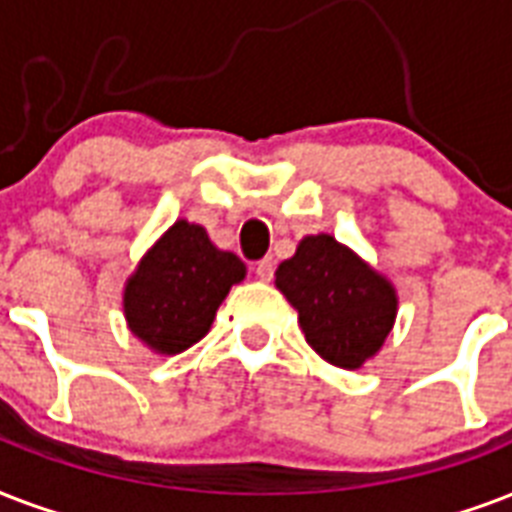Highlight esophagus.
<instances>
[{"label":"esophagus","mask_w":512,"mask_h":512,"mask_svg":"<svg viewBox=\"0 0 512 512\" xmlns=\"http://www.w3.org/2000/svg\"><path fill=\"white\" fill-rule=\"evenodd\" d=\"M253 272H256V277H259V280L269 283V280H272V275H275V261H272V259H261L259 264L253 267Z\"/></svg>","instance_id":"34e87169"}]
</instances>
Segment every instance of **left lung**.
Instances as JSON below:
<instances>
[{"instance_id": "8db88e82", "label": "left lung", "mask_w": 512, "mask_h": 512, "mask_svg": "<svg viewBox=\"0 0 512 512\" xmlns=\"http://www.w3.org/2000/svg\"><path fill=\"white\" fill-rule=\"evenodd\" d=\"M277 291L299 312L304 339L331 366L363 368L398 318V291L334 235H307L275 272Z\"/></svg>"}]
</instances>
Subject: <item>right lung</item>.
Segmentation results:
<instances>
[{
	"instance_id": "add662e5",
	"label": "right lung",
	"mask_w": 512,
	"mask_h": 512,
	"mask_svg": "<svg viewBox=\"0 0 512 512\" xmlns=\"http://www.w3.org/2000/svg\"><path fill=\"white\" fill-rule=\"evenodd\" d=\"M245 280V264L211 243L205 227L178 219L125 280L130 334L157 355H178L208 334L221 301Z\"/></svg>"
}]
</instances>
